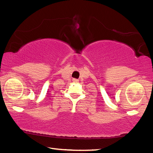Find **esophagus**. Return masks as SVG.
Here are the masks:
<instances>
[{"label":"esophagus","mask_w":153,"mask_h":153,"mask_svg":"<svg viewBox=\"0 0 153 153\" xmlns=\"http://www.w3.org/2000/svg\"><path fill=\"white\" fill-rule=\"evenodd\" d=\"M73 82H79V80L78 79H73Z\"/></svg>","instance_id":"esophagus-1"}]
</instances>
